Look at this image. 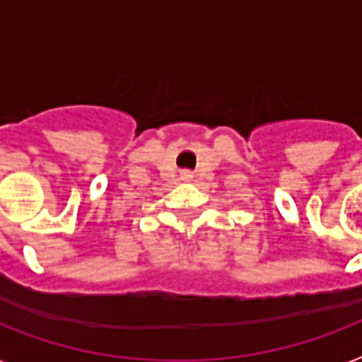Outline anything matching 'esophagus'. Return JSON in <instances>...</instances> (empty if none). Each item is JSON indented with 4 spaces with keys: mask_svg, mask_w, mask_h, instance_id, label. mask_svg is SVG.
Here are the masks:
<instances>
[{
    "mask_svg": "<svg viewBox=\"0 0 362 362\" xmlns=\"http://www.w3.org/2000/svg\"><path fill=\"white\" fill-rule=\"evenodd\" d=\"M191 176H193V175H191L189 171H184V173H182V180L189 182V180H191Z\"/></svg>",
    "mask_w": 362,
    "mask_h": 362,
    "instance_id": "1",
    "label": "esophagus"
}]
</instances>
